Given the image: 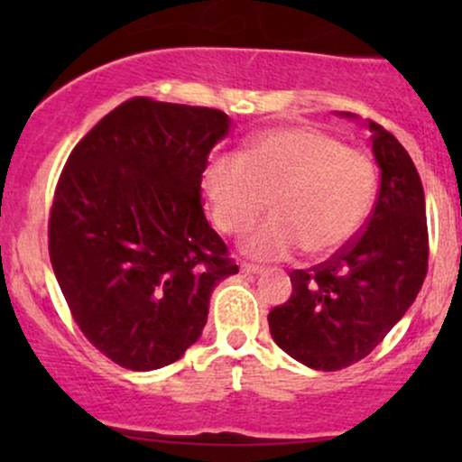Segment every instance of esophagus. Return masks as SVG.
Here are the masks:
<instances>
[{
	"mask_svg": "<svg viewBox=\"0 0 462 462\" xmlns=\"http://www.w3.org/2000/svg\"><path fill=\"white\" fill-rule=\"evenodd\" d=\"M241 272L247 273V275H254V273H263L264 269L258 267V264H252V263H243L241 264Z\"/></svg>",
	"mask_w": 462,
	"mask_h": 462,
	"instance_id": "obj_1",
	"label": "esophagus"
}]
</instances>
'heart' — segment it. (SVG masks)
<instances>
[{
  "label": "heart",
  "instance_id": "obj_1",
  "mask_svg": "<svg viewBox=\"0 0 462 462\" xmlns=\"http://www.w3.org/2000/svg\"><path fill=\"white\" fill-rule=\"evenodd\" d=\"M215 226L241 235L272 199L273 217L243 238L254 258H286L304 247L330 256L358 235L374 208L378 173L365 152L306 125L263 132L243 156L224 153L204 171Z\"/></svg>",
  "mask_w": 462,
  "mask_h": 462
}]
</instances>
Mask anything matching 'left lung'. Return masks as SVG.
<instances>
[{
  "label": "left lung",
  "mask_w": 462,
  "mask_h": 462,
  "mask_svg": "<svg viewBox=\"0 0 462 462\" xmlns=\"http://www.w3.org/2000/svg\"><path fill=\"white\" fill-rule=\"evenodd\" d=\"M369 130L380 190L367 224L330 261L291 272L293 293L267 317L278 347L310 369H346L374 352L428 273L421 180L391 132L375 121Z\"/></svg>",
  "instance_id": "left-lung-1"
}]
</instances>
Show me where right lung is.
<instances>
[{
	"instance_id": "add662e5",
	"label": "right lung",
	"mask_w": 462,
	"mask_h": 462,
	"mask_svg": "<svg viewBox=\"0 0 462 462\" xmlns=\"http://www.w3.org/2000/svg\"><path fill=\"white\" fill-rule=\"evenodd\" d=\"M230 116L134 97L69 153L50 213V258L73 319L132 371L176 363L238 267L201 208L208 153Z\"/></svg>"
}]
</instances>
